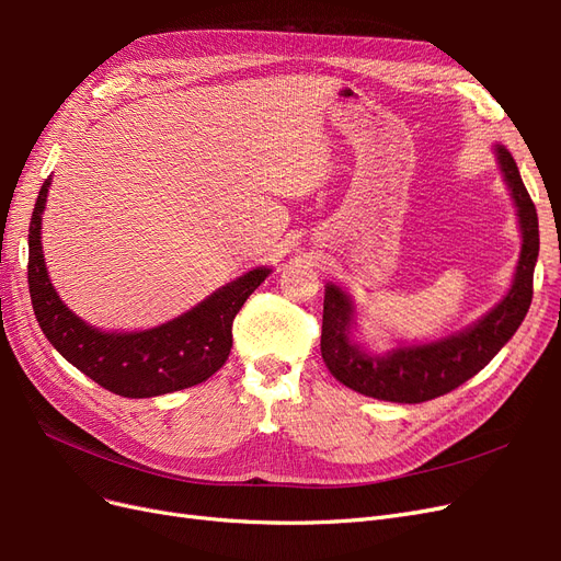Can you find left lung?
<instances>
[{"label":"left lung","instance_id":"obj_1","mask_svg":"<svg viewBox=\"0 0 561 561\" xmlns=\"http://www.w3.org/2000/svg\"><path fill=\"white\" fill-rule=\"evenodd\" d=\"M496 157L507 190L515 201L522 252L511 290L484 318L472 322L463 332L431 344L400 346L375 355L351 339L353 301L339 285H325L322 304V360L336 381L388 402H426L449 393L484 369L491 358L507 344L531 307L534 268L538 260V215L536 206L519 178L517 163L505 147H496Z\"/></svg>","mask_w":561,"mask_h":561}]
</instances>
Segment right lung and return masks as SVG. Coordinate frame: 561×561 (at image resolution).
<instances>
[{"instance_id":"1","label":"right lung","mask_w":561,"mask_h":561,"mask_svg":"<svg viewBox=\"0 0 561 561\" xmlns=\"http://www.w3.org/2000/svg\"><path fill=\"white\" fill-rule=\"evenodd\" d=\"M50 178L42 184L30 222L27 283L42 332L67 363L124 398H154L213 377L231 353V322L271 268L257 266L219 287L198 307L142 332H103L60 301L42 254V213Z\"/></svg>"}]
</instances>
